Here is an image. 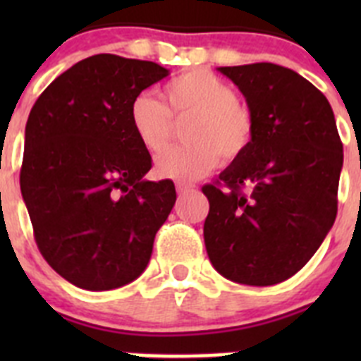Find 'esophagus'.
Here are the masks:
<instances>
[{
    "label": "esophagus",
    "instance_id": "1",
    "mask_svg": "<svg viewBox=\"0 0 361 361\" xmlns=\"http://www.w3.org/2000/svg\"><path fill=\"white\" fill-rule=\"evenodd\" d=\"M175 188H177L178 195H184V193L191 191L195 186H193V184H190V183H177V184H175Z\"/></svg>",
    "mask_w": 361,
    "mask_h": 361
}]
</instances>
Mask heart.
<instances>
[{
	"mask_svg": "<svg viewBox=\"0 0 361 361\" xmlns=\"http://www.w3.org/2000/svg\"><path fill=\"white\" fill-rule=\"evenodd\" d=\"M164 103L139 94L130 104V126L148 153L168 146L175 121L184 123L186 145L161 153L155 161L159 177L191 183L215 170L220 161L242 157L255 135L253 114L237 92L208 68H191L162 86Z\"/></svg>",
	"mask_w": 361,
	"mask_h": 361,
	"instance_id": "heart-1",
	"label": "heart"
}]
</instances>
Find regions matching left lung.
<instances>
[{
  "label": "left lung",
  "instance_id": "obj_1",
  "mask_svg": "<svg viewBox=\"0 0 361 361\" xmlns=\"http://www.w3.org/2000/svg\"><path fill=\"white\" fill-rule=\"evenodd\" d=\"M219 70L244 94L255 135L202 188L206 251L226 279L273 286L298 273L333 228L343 145L327 97L300 73L273 63Z\"/></svg>",
  "mask_w": 361,
  "mask_h": 361
}]
</instances>
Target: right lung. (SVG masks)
Masks as SVG:
<instances>
[{
    "mask_svg": "<svg viewBox=\"0 0 361 361\" xmlns=\"http://www.w3.org/2000/svg\"><path fill=\"white\" fill-rule=\"evenodd\" d=\"M168 75L114 54L75 63L32 106L19 184L41 255L88 291L126 286L146 269L177 193L145 180L152 157L130 126V104Z\"/></svg>",
    "mask_w": 361,
    "mask_h": 361,
    "instance_id": "add662e5",
    "label": "right lung"
}]
</instances>
